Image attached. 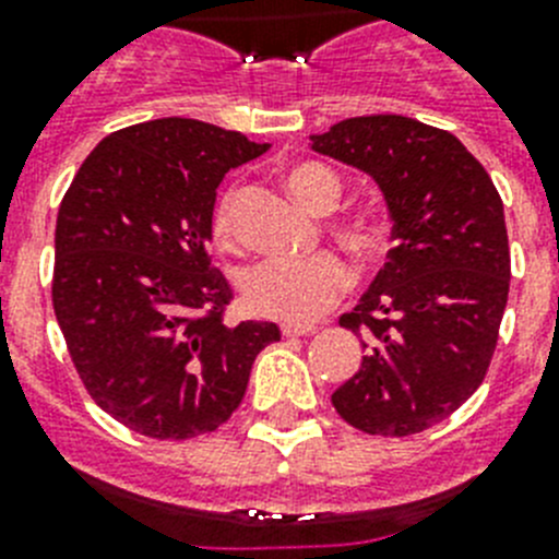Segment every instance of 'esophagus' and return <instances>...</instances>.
Returning a JSON list of instances; mask_svg holds the SVG:
<instances>
[{"label":"esophagus","mask_w":559,"mask_h":559,"mask_svg":"<svg viewBox=\"0 0 559 559\" xmlns=\"http://www.w3.org/2000/svg\"><path fill=\"white\" fill-rule=\"evenodd\" d=\"M313 324H283L285 338H296V335H310L313 333Z\"/></svg>","instance_id":"1"}]
</instances>
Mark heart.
Masks as SVG:
<instances>
[{"mask_svg": "<svg viewBox=\"0 0 559 559\" xmlns=\"http://www.w3.org/2000/svg\"><path fill=\"white\" fill-rule=\"evenodd\" d=\"M290 192L302 201L310 212L335 210L341 199V181L330 167L319 162H299L285 176ZM212 235L221 249L237 251L243 246V237L237 229V192L229 190L221 199ZM344 243L364 260L383 254L389 243V229L378 218H355L341 229ZM355 276L347 260L333 251L310 260H265L246 271L243 296L251 313L263 319H276L288 324H310L319 316L328 313L341 296L353 288Z\"/></svg>", "mask_w": 559, "mask_h": 559, "instance_id": "heart-1", "label": "heart"}]
</instances>
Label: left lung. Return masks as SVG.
<instances>
[{"instance_id":"1","label":"left lung","mask_w":559,"mask_h":559,"mask_svg":"<svg viewBox=\"0 0 559 559\" xmlns=\"http://www.w3.org/2000/svg\"><path fill=\"white\" fill-rule=\"evenodd\" d=\"M313 151L369 173L394 249L353 313L364 360L333 392L349 426L412 437L481 386L510 296V240L496 185L453 133L400 114L341 120Z\"/></svg>"}]
</instances>
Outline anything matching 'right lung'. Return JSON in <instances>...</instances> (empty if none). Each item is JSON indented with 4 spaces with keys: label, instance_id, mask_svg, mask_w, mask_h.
I'll return each instance as SVG.
<instances>
[{
    "label": "right lung",
    "instance_id": "1",
    "mask_svg": "<svg viewBox=\"0 0 559 559\" xmlns=\"http://www.w3.org/2000/svg\"><path fill=\"white\" fill-rule=\"evenodd\" d=\"M269 145L185 117L108 133L56 224L52 308L97 406L151 439L231 417L274 322H224L235 299L206 243L218 185Z\"/></svg>",
    "mask_w": 559,
    "mask_h": 559
}]
</instances>
